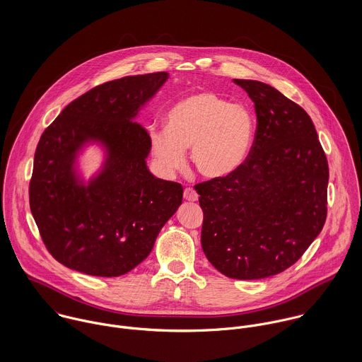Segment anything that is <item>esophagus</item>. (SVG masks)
<instances>
[{
  "label": "esophagus",
  "instance_id": "34e87169",
  "mask_svg": "<svg viewBox=\"0 0 362 362\" xmlns=\"http://www.w3.org/2000/svg\"><path fill=\"white\" fill-rule=\"evenodd\" d=\"M199 195L197 194V191L194 188H185L184 189V199L185 201H189V202H195L198 201Z\"/></svg>",
  "mask_w": 362,
  "mask_h": 362
}]
</instances>
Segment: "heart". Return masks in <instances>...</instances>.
<instances>
[{"label":"heart","instance_id":"heart-1","mask_svg":"<svg viewBox=\"0 0 362 362\" xmlns=\"http://www.w3.org/2000/svg\"><path fill=\"white\" fill-rule=\"evenodd\" d=\"M257 119L244 104L230 103L213 92H197L174 104L165 128L151 131V151L158 168L173 174L185 164V149L206 178L235 173L248 158Z\"/></svg>","mask_w":362,"mask_h":362}]
</instances>
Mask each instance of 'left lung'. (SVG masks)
<instances>
[{"mask_svg":"<svg viewBox=\"0 0 362 362\" xmlns=\"http://www.w3.org/2000/svg\"><path fill=\"white\" fill-rule=\"evenodd\" d=\"M234 83L255 104V139L235 173L195 185L201 243L220 273L257 280L288 269L322 231L329 165L303 107L263 82Z\"/></svg>","mask_w":362,"mask_h":362,"instance_id":"8db88e82","label":"left lung"}]
</instances>
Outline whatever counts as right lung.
Returning <instances> with one entry per match:
<instances>
[{"label":"right lung","mask_w":362,"mask_h":362,"mask_svg":"<svg viewBox=\"0 0 362 362\" xmlns=\"http://www.w3.org/2000/svg\"><path fill=\"white\" fill-rule=\"evenodd\" d=\"M167 78L156 72L105 82L68 104L43 132L29 204L46 248L64 266L102 277L128 273L148 258L181 205V184L149 171L151 136L134 121ZM88 141L102 143L107 158L85 186L74 160Z\"/></svg>","instance_id":"1"}]
</instances>
